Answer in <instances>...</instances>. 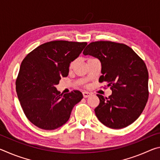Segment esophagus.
Wrapping results in <instances>:
<instances>
[{"label":"esophagus","mask_w":160,"mask_h":160,"mask_svg":"<svg viewBox=\"0 0 160 160\" xmlns=\"http://www.w3.org/2000/svg\"><path fill=\"white\" fill-rule=\"evenodd\" d=\"M82 95H83L84 97H85V98H87V97H90L91 95V93L88 92H83Z\"/></svg>","instance_id":"esophagus-1"}]
</instances>
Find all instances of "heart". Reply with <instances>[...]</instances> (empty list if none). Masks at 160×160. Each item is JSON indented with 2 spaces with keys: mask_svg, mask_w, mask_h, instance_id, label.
Instances as JSON below:
<instances>
[{
  "mask_svg": "<svg viewBox=\"0 0 160 160\" xmlns=\"http://www.w3.org/2000/svg\"><path fill=\"white\" fill-rule=\"evenodd\" d=\"M75 61H72L71 63H70V68H73L74 65H75Z\"/></svg>",
  "mask_w": 160,
  "mask_h": 160,
  "instance_id": "1",
  "label": "heart"
}]
</instances>
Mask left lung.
Returning <instances> with one entry per match:
<instances>
[{
  "mask_svg": "<svg viewBox=\"0 0 160 160\" xmlns=\"http://www.w3.org/2000/svg\"><path fill=\"white\" fill-rule=\"evenodd\" d=\"M83 54L99 59L102 73L99 82H107L112 90L108 98L97 94L99 99L94 109L97 118L110 128L131 125L141 114L148 99L145 62L128 46L110 41L91 42Z\"/></svg>",
  "mask_w": 160,
  "mask_h": 160,
  "instance_id": "1",
  "label": "left lung"
}]
</instances>
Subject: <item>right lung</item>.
I'll return each mask as SVG.
<instances>
[{
  "label": "right lung",
  "mask_w": 160,
  "mask_h": 160,
  "mask_svg": "<svg viewBox=\"0 0 160 160\" xmlns=\"http://www.w3.org/2000/svg\"><path fill=\"white\" fill-rule=\"evenodd\" d=\"M87 42L51 41L34 48L23 59L16 79V92L26 117L38 128L54 130L66 123L72 108L83 98L73 90L61 94L56 85L67 77L69 66Z\"/></svg>",
  "instance_id": "right-lung-1"
}]
</instances>
